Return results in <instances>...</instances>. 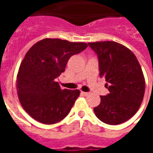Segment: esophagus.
<instances>
[{"instance_id":"esophagus-1","label":"esophagus","mask_w":153,"mask_h":153,"mask_svg":"<svg viewBox=\"0 0 153 153\" xmlns=\"http://www.w3.org/2000/svg\"><path fill=\"white\" fill-rule=\"evenodd\" d=\"M81 94H82V95H83V96L87 97V96H88V95H89L90 93H86V92H81Z\"/></svg>"}]
</instances>
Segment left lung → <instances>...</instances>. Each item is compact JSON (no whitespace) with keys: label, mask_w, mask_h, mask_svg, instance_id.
I'll list each match as a JSON object with an SVG mask.
<instances>
[{"label":"left lung","mask_w":153,"mask_h":153,"mask_svg":"<svg viewBox=\"0 0 153 153\" xmlns=\"http://www.w3.org/2000/svg\"><path fill=\"white\" fill-rule=\"evenodd\" d=\"M98 56L100 77H104L110 93L101 96L93 111L108 125L127 121L138 111L145 92V79L137 57L124 45L112 41L89 42Z\"/></svg>","instance_id":"1"}]
</instances>
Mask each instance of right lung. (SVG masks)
<instances>
[{
	"instance_id": "obj_1",
	"label": "right lung",
	"mask_w": 153,
	"mask_h": 153,
	"mask_svg": "<svg viewBox=\"0 0 153 153\" xmlns=\"http://www.w3.org/2000/svg\"><path fill=\"white\" fill-rule=\"evenodd\" d=\"M87 47L85 42L45 38L28 51L19 69L16 88L22 107L32 118L52 125L69 114L80 91L61 89L56 79L70 57Z\"/></svg>"
}]
</instances>
